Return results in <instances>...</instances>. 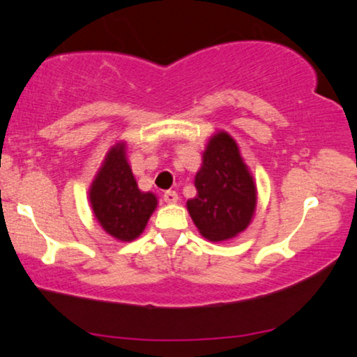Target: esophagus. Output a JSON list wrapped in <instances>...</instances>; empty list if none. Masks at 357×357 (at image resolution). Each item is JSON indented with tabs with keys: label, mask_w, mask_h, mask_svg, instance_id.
Returning <instances> with one entry per match:
<instances>
[{
	"label": "esophagus",
	"mask_w": 357,
	"mask_h": 357,
	"mask_svg": "<svg viewBox=\"0 0 357 357\" xmlns=\"http://www.w3.org/2000/svg\"><path fill=\"white\" fill-rule=\"evenodd\" d=\"M163 201L166 204H176L178 202V194H176L174 191H166L163 194Z\"/></svg>",
	"instance_id": "1"
}]
</instances>
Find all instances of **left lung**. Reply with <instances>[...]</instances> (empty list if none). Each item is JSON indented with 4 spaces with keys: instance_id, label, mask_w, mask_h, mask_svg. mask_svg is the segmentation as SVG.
Here are the masks:
<instances>
[{
    "instance_id": "left-lung-1",
    "label": "left lung",
    "mask_w": 357,
    "mask_h": 357,
    "mask_svg": "<svg viewBox=\"0 0 357 357\" xmlns=\"http://www.w3.org/2000/svg\"><path fill=\"white\" fill-rule=\"evenodd\" d=\"M194 186L197 194L186 207L204 238L225 241L248 228L258 191L238 144L228 132L218 130L208 139Z\"/></svg>"
}]
</instances>
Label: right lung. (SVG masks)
I'll return each mask as SVG.
<instances>
[{"mask_svg": "<svg viewBox=\"0 0 357 357\" xmlns=\"http://www.w3.org/2000/svg\"><path fill=\"white\" fill-rule=\"evenodd\" d=\"M89 204L94 218L112 238L132 241L144 234L158 197L139 189L127 160L126 142H117L107 150L89 186Z\"/></svg>", "mask_w": 357, "mask_h": 357, "instance_id": "1", "label": "right lung"}]
</instances>
